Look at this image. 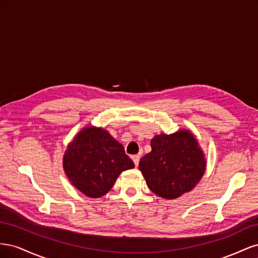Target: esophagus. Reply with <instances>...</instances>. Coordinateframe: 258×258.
Segmentation results:
<instances>
[{"instance_id": "1", "label": "esophagus", "mask_w": 258, "mask_h": 258, "mask_svg": "<svg viewBox=\"0 0 258 258\" xmlns=\"http://www.w3.org/2000/svg\"><path fill=\"white\" fill-rule=\"evenodd\" d=\"M131 158H132V160H134V162H135V166L138 167L139 161H140V156L139 155H134Z\"/></svg>"}]
</instances>
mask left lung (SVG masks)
Instances as JSON below:
<instances>
[{
  "label": "left lung",
  "instance_id": "obj_1",
  "mask_svg": "<svg viewBox=\"0 0 258 258\" xmlns=\"http://www.w3.org/2000/svg\"><path fill=\"white\" fill-rule=\"evenodd\" d=\"M152 152L139 163L146 184L153 192L174 199L191 190L205 173L206 161L197 140L189 131L156 136Z\"/></svg>",
  "mask_w": 258,
  "mask_h": 258
}]
</instances>
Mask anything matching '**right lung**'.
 <instances>
[{"label": "right lung", "mask_w": 258, "mask_h": 258, "mask_svg": "<svg viewBox=\"0 0 258 258\" xmlns=\"http://www.w3.org/2000/svg\"><path fill=\"white\" fill-rule=\"evenodd\" d=\"M134 167L123 146L101 128L88 127L81 131L63 157L70 182L91 198L103 196L120 172Z\"/></svg>", "instance_id": "obj_1"}]
</instances>
